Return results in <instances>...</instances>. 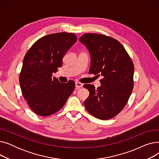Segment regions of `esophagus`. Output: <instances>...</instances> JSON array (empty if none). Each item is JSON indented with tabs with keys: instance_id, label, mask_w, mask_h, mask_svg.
<instances>
[{
	"instance_id": "esophagus-1",
	"label": "esophagus",
	"mask_w": 159,
	"mask_h": 159,
	"mask_svg": "<svg viewBox=\"0 0 159 159\" xmlns=\"http://www.w3.org/2000/svg\"><path fill=\"white\" fill-rule=\"evenodd\" d=\"M82 86H83V84H82V83L78 82H75V87H76V88H80Z\"/></svg>"
}]
</instances>
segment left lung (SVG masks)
Returning <instances> with one entry per match:
<instances>
[{
    "label": "left lung",
    "instance_id": "8db88e82",
    "mask_svg": "<svg viewBox=\"0 0 159 159\" xmlns=\"http://www.w3.org/2000/svg\"><path fill=\"white\" fill-rule=\"evenodd\" d=\"M91 55L89 73L101 74V86L84 84L89 91L84 102L87 111L101 120L112 119L127 104L133 88L134 66L126 50L111 37L86 33L79 39Z\"/></svg>",
    "mask_w": 159,
    "mask_h": 159
}]
</instances>
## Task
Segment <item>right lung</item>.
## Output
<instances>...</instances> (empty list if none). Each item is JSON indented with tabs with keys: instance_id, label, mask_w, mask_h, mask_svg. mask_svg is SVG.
<instances>
[{
	"instance_id": "right-lung-1",
	"label": "right lung",
	"mask_w": 159,
	"mask_h": 159,
	"mask_svg": "<svg viewBox=\"0 0 159 159\" xmlns=\"http://www.w3.org/2000/svg\"><path fill=\"white\" fill-rule=\"evenodd\" d=\"M73 33H57L37 40L24 58L19 82L24 98L32 111L46 116L60 110L75 89V83H61L53 73L62 65V58L76 43Z\"/></svg>"
}]
</instances>
